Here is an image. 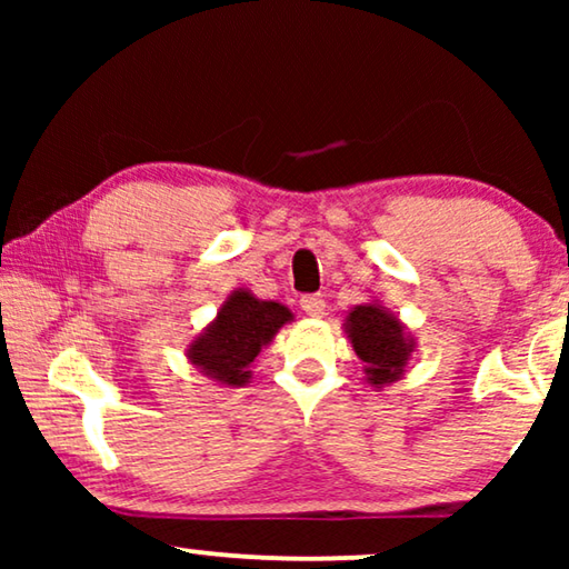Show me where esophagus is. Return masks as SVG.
<instances>
[{"label":"esophagus","mask_w":569,"mask_h":569,"mask_svg":"<svg viewBox=\"0 0 569 569\" xmlns=\"http://www.w3.org/2000/svg\"><path fill=\"white\" fill-rule=\"evenodd\" d=\"M300 308L306 310V316L310 318H321L326 313V300L321 295H306V298L300 300Z\"/></svg>","instance_id":"1"}]
</instances>
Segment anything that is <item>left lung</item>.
Listing matches in <instances>:
<instances>
[{"label":"left lung","instance_id":"8db88e82","mask_svg":"<svg viewBox=\"0 0 569 569\" xmlns=\"http://www.w3.org/2000/svg\"><path fill=\"white\" fill-rule=\"evenodd\" d=\"M345 333L355 355L365 362V380L372 388L391 386L407 376L417 339L383 302L370 300L355 306L345 318Z\"/></svg>","mask_w":569,"mask_h":569}]
</instances>
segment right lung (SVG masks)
<instances>
[{
    "mask_svg": "<svg viewBox=\"0 0 569 569\" xmlns=\"http://www.w3.org/2000/svg\"><path fill=\"white\" fill-rule=\"evenodd\" d=\"M292 310L277 300H259L246 287H236L217 316L189 341L186 360L214 383L240 388L251 383V365L269 347Z\"/></svg>",
    "mask_w": 569,
    "mask_h": 569,
    "instance_id": "1",
    "label": "right lung"
}]
</instances>
